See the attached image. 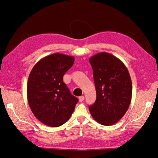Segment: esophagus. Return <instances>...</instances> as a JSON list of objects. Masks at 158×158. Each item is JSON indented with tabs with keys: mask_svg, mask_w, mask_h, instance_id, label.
I'll return each mask as SVG.
<instances>
[{
	"mask_svg": "<svg viewBox=\"0 0 158 158\" xmlns=\"http://www.w3.org/2000/svg\"><path fill=\"white\" fill-rule=\"evenodd\" d=\"M84 96H80V97H79V101L80 102H83L84 101Z\"/></svg>",
	"mask_w": 158,
	"mask_h": 158,
	"instance_id": "1",
	"label": "esophagus"
}]
</instances>
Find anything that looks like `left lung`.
I'll return each mask as SVG.
<instances>
[{
	"mask_svg": "<svg viewBox=\"0 0 158 158\" xmlns=\"http://www.w3.org/2000/svg\"><path fill=\"white\" fill-rule=\"evenodd\" d=\"M96 89V100L89 107L95 121L112 125L124 116L131 104L132 81L123 62L106 52H99L89 60Z\"/></svg>",
	"mask_w": 158,
	"mask_h": 158,
	"instance_id": "1",
	"label": "left lung"
}]
</instances>
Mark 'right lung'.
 <instances>
[{
	"mask_svg": "<svg viewBox=\"0 0 158 158\" xmlns=\"http://www.w3.org/2000/svg\"><path fill=\"white\" fill-rule=\"evenodd\" d=\"M74 62L73 56L52 54L38 61L29 75L28 103L35 117L47 126L57 127L67 122L78 102L63 82Z\"/></svg>",
	"mask_w": 158,
	"mask_h": 158,
	"instance_id": "1",
	"label": "right lung"
}]
</instances>
